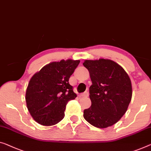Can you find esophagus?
I'll return each mask as SVG.
<instances>
[{
    "label": "esophagus",
    "mask_w": 151,
    "mask_h": 151,
    "mask_svg": "<svg viewBox=\"0 0 151 151\" xmlns=\"http://www.w3.org/2000/svg\"><path fill=\"white\" fill-rule=\"evenodd\" d=\"M88 96H89V93L87 91H85L84 93H83L81 94V96H83V97H88Z\"/></svg>",
    "instance_id": "34e87169"
}]
</instances>
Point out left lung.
Here are the masks:
<instances>
[{
  "label": "left lung",
  "mask_w": 151,
  "mask_h": 151,
  "mask_svg": "<svg viewBox=\"0 0 151 151\" xmlns=\"http://www.w3.org/2000/svg\"><path fill=\"white\" fill-rule=\"evenodd\" d=\"M89 72L91 106L83 111L85 120L94 127L106 128L124 115L132 100V87L125 70L111 60H85Z\"/></svg>",
  "instance_id": "left-lung-1"
}]
</instances>
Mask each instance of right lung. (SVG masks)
<instances>
[{"label":"right lung","mask_w":151,"mask_h":151,"mask_svg":"<svg viewBox=\"0 0 151 151\" xmlns=\"http://www.w3.org/2000/svg\"><path fill=\"white\" fill-rule=\"evenodd\" d=\"M79 63L70 59L51 62L30 78L26 101L36 122L50 126L64 119L67 103L76 97L68 81Z\"/></svg>","instance_id":"add662e5"}]
</instances>
